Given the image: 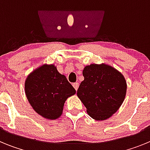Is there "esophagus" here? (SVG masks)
<instances>
[{
    "instance_id": "obj_1",
    "label": "esophagus",
    "mask_w": 150,
    "mask_h": 150,
    "mask_svg": "<svg viewBox=\"0 0 150 150\" xmlns=\"http://www.w3.org/2000/svg\"><path fill=\"white\" fill-rule=\"evenodd\" d=\"M79 83H74V84H73V86H74V88H75L76 90L78 89V88H79Z\"/></svg>"
}]
</instances>
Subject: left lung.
I'll list each match as a JSON object with an SVG mask.
<instances>
[{
    "label": "left lung",
    "instance_id": "1",
    "mask_svg": "<svg viewBox=\"0 0 150 150\" xmlns=\"http://www.w3.org/2000/svg\"><path fill=\"white\" fill-rule=\"evenodd\" d=\"M84 80L77 96L86 107L87 113L95 120H105L119 110L126 95L124 76L106 64H91L83 71Z\"/></svg>",
    "mask_w": 150,
    "mask_h": 150
}]
</instances>
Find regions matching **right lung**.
Listing matches in <instances>:
<instances>
[{"label": "right lung", "mask_w": 150, "mask_h": 150, "mask_svg": "<svg viewBox=\"0 0 150 150\" xmlns=\"http://www.w3.org/2000/svg\"><path fill=\"white\" fill-rule=\"evenodd\" d=\"M25 91L34 111L48 120L60 117L65 100L76 93L54 64H43L30 73L25 79Z\"/></svg>", "instance_id": "add662e5"}]
</instances>
